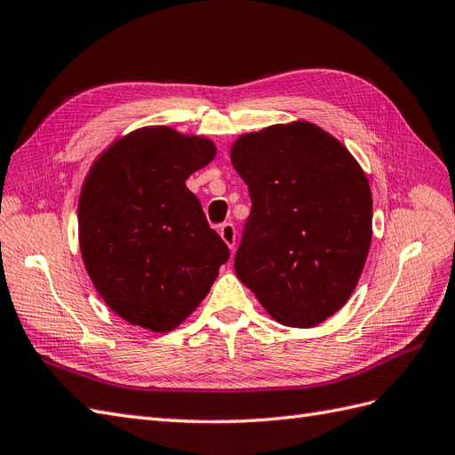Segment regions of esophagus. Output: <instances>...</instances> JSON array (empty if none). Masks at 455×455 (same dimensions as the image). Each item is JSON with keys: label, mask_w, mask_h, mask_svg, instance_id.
I'll use <instances>...</instances> for the list:
<instances>
[{"label": "esophagus", "mask_w": 455, "mask_h": 455, "mask_svg": "<svg viewBox=\"0 0 455 455\" xmlns=\"http://www.w3.org/2000/svg\"><path fill=\"white\" fill-rule=\"evenodd\" d=\"M219 235H220V238H223V242L227 243L230 250L236 248V228H235V225H232V223L220 225Z\"/></svg>", "instance_id": "obj_1"}]
</instances>
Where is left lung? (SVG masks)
Segmentation results:
<instances>
[{"instance_id": "obj_1", "label": "left lung", "mask_w": 455, "mask_h": 455, "mask_svg": "<svg viewBox=\"0 0 455 455\" xmlns=\"http://www.w3.org/2000/svg\"><path fill=\"white\" fill-rule=\"evenodd\" d=\"M230 159L251 200L238 278L275 321L315 327L346 304L365 267L372 236L365 172L339 140L306 121L240 136Z\"/></svg>"}]
</instances>
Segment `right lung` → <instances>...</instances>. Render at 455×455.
Segmentation results:
<instances>
[{
  "label": "right lung",
  "mask_w": 455,
  "mask_h": 455,
  "mask_svg": "<svg viewBox=\"0 0 455 455\" xmlns=\"http://www.w3.org/2000/svg\"><path fill=\"white\" fill-rule=\"evenodd\" d=\"M215 144L169 126L126 134L92 165L78 200V240L103 301L131 324L169 332L215 283L228 248L186 179Z\"/></svg>",
  "instance_id": "1"
}]
</instances>
